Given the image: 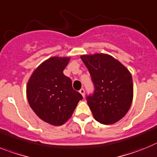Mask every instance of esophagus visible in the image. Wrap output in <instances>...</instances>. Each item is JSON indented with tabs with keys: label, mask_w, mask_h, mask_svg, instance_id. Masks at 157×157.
Masks as SVG:
<instances>
[{
	"label": "esophagus",
	"mask_w": 157,
	"mask_h": 157,
	"mask_svg": "<svg viewBox=\"0 0 157 157\" xmlns=\"http://www.w3.org/2000/svg\"><path fill=\"white\" fill-rule=\"evenodd\" d=\"M79 92H80V93L81 94L83 97H84V93H85V91H84V88H81V89H80V91H79Z\"/></svg>",
	"instance_id": "obj_1"
}]
</instances>
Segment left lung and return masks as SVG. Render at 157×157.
Returning <instances> with one entry per match:
<instances>
[{
	"instance_id": "left-lung-1",
	"label": "left lung",
	"mask_w": 157,
	"mask_h": 157,
	"mask_svg": "<svg viewBox=\"0 0 157 157\" xmlns=\"http://www.w3.org/2000/svg\"><path fill=\"white\" fill-rule=\"evenodd\" d=\"M89 71L94 92L87 103L95 119L104 125L114 124L125 116L133 100V79L122 63L108 54L82 55Z\"/></svg>"
}]
</instances>
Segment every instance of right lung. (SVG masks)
<instances>
[{"instance_id": "add662e5", "label": "right lung", "mask_w": 157, "mask_h": 157, "mask_svg": "<svg viewBox=\"0 0 157 157\" xmlns=\"http://www.w3.org/2000/svg\"><path fill=\"white\" fill-rule=\"evenodd\" d=\"M69 58L52 57L34 71L27 85L28 103L38 116L54 126H62L83 99L63 70Z\"/></svg>"}]
</instances>
